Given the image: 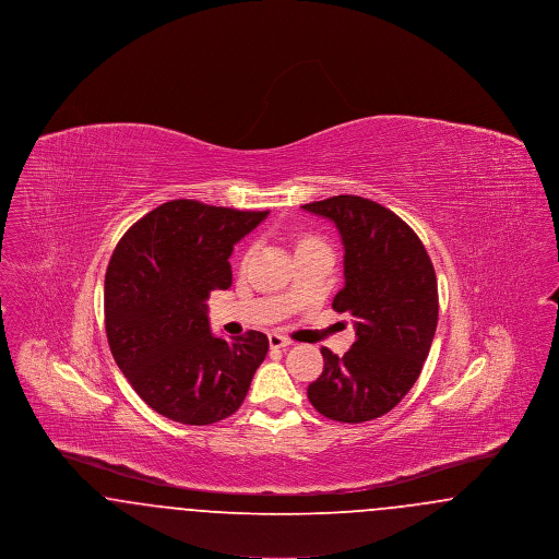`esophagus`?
I'll return each mask as SVG.
<instances>
[{"label": "esophagus", "instance_id": "esophagus-1", "mask_svg": "<svg viewBox=\"0 0 559 559\" xmlns=\"http://www.w3.org/2000/svg\"><path fill=\"white\" fill-rule=\"evenodd\" d=\"M267 342H270V347H274V349L292 346V340H287V337L281 335V333H270V335H267Z\"/></svg>", "mask_w": 559, "mask_h": 559}]
</instances>
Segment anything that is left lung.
Returning <instances> with one entry per match:
<instances>
[{"label":"left lung","mask_w":559,"mask_h":559,"mask_svg":"<svg viewBox=\"0 0 559 559\" xmlns=\"http://www.w3.org/2000/svg\"><path fill=\"white\" fill-rule=\"evenodd\" d=\"M331 219L344 242V289L333 310L354 317L356 342L324 369L308 400L326 419L362 424L390 413L421 374L438 324V283L424 242L383 205L340 194L301 205Z\"/></svg>","instance_id":"1"}]
</instances>
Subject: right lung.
Instances as JSON below:
<instances>
[{
	"mask_svg": "<svg viewBox=\"0 0 559 559\" xmlns=\"http://www.w3.org/2000/svg\"><path fill=\"white\" fill-rule=\"evenodd\" d=\"M267 212L178 199L146 213L117 242L105 278V324L117 367L163 417L210 426L239 411L267 354L247 331L215 337L207 299L233 285L228 258Z\"/></svg>",
	"mask_w": 559,
	"mask_h": 559,
	"instance_id": "obj_1",
	"label": "right lung"
}]
</instances>
